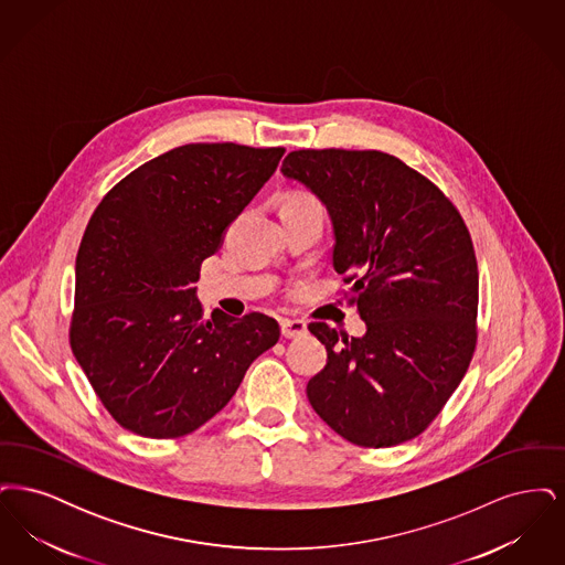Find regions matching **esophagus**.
<instances>
[{
    "instance_id": "1",
    "label": "esophagus",
    "mask_w": 565,
    "mask_h": 565,
    "mask_svg": "<svg viewBox=\"0 0 565 565\" xmlns=\"http://www.w3.org/2000/svg\"><path fill=\"white\" fill-rule=\"evenodd\" d=\"M307 332V323L302 322V320H281V334L286 337V339H298V337H302Z\"/></svg>"
}]
</instances>
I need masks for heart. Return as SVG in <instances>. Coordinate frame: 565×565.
I'll return each mask as SVG.
<instances>
[{"mask_svg":"<svg viewBox=\"0 0 565 565\" xmlns=\"http://www.w3.org/2000/svg\"><path fill=\"white\" fill-rule=\"evenodd\" d=\"M284 207H313V210H323L322 201L309 192V190H295L286 196Z\"/></svg>","mask_w":565,"mask_h":565,"instance_id":"heart-1","label":"heart"}]
</instances>
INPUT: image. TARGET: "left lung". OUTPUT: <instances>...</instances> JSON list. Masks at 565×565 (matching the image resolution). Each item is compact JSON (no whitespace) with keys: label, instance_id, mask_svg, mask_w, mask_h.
<instances>
[{"label":"left lung","instance_id":"left-lung-1","mask_svg":"<svg viewBox=\"0 0 565 565\" xmlns=\"http://www.w3.org/2000/svg\"><path fill=\"white\" fill-rule=\"evenodd\" d=\"M281 171L328 207L332 265L366 322L364 337L309 323L328 351L307 383L309 403L358 447L406 443L436 419L477 350L468 226L426 175L379 150H295Z\"/></svg>","mask_w":565,"mask_h":565}]
</instances>
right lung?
Segmentation results:
<instances>
[{"label":"right lung","instance_id":"add662e5","mask_svg":"<svg viewBox=\"0 0 565 565\" xmlns=\"http://www.w3.org/2000/svg\"><path fill=\"white\" fill-rule=\"evenodd\" d=\"M284 152L186 143L137 167L90 215L70 345L125 430L178 438L201 428L279 341V323L265 313L207 320L194 284Z\"/></svg>","mask_w":565,"mask_h":565}]
</instances>
